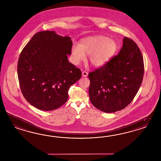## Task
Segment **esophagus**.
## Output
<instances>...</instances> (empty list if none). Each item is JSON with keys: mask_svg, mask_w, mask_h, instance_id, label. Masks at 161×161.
Returning <instances> with one entry per match:
<instances>
[{"mask_svg": "<svg viewBox=\"0 0 161 161\" xmlns=\"http://www.w3.org/2000/svg\"><path fill=\"white\" fill-rule=\"evenodd\" d=\"M82 74L83 76L86 77L87 76V75H88V72H86V70H83L82 72Z\"/></svg>", "mask_w": 161, "mask_h": 161, "instance_id": "1", "label": "esophagus"}]
</instances>
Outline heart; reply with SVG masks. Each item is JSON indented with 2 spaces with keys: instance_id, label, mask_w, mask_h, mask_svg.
<instances>
[{
  "instance_id": "heart-1",
  "label": "heart",
  "mask_w": 161,
  "mask_h": 161,
  "mask_svg": "<svg viewBox=\"0 0 161 161\" xmlns=\"http://www.w3.org/2000/svg\"><path fill=\"white\" fill-rule=\"evenodd\" d=\"M118 50L117 42L109 37L96 36L85 38L79 45H74L71 49L72 62L78 65L85 60L89 55L91 64L95 66L104 65L115 55Z\"/></svg>"
}]
</instances>
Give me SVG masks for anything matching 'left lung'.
<instances>
[{
    "label": "left lung",
    "instance_id": "8db88e82",
    "mask_svg": "<svg viewBox=\"0 0 161 161\" xmlns=\"http://www.w3.org/2000/svg\"><path fill=\"white\" fill-rule=\"evenodd\" d=\"M144 73L142 54L136 43L124 37L118 55L89 74L91 103L105 113L127 107L140 89Z\"/></svg>",
    "mask_w": 161,
    "mask_h": 161
}]
</instances>
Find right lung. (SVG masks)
I'll list each match as a JSON object with an SVG mask.
<instances>
[{"mask_svg": "<svg viewBox=\"0 0 161 161\" xmlns=\"http://www.w3.org/2000/svg\"><path fill=\"white\" fill-rule=\"evenodd\" d=\"M72 44L68 36L43 31L35 34L21 52L19 82L23 96L34 107L51 111L67 101L69 87L82 76L68 60Z\"/></svg>", "mask_w": 161, "mask_h": 161, "instance_id": "add662e5", "label": "right lung"}]
</instances>
